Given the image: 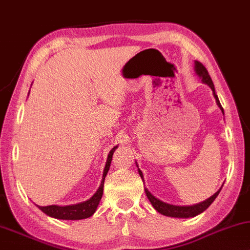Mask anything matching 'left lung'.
<instances>
[{"label":"left lung","instance_id":"8db88e82","mask_svg":"<svg viewBox=\"0 0 250 250\" xmlns=\"http://www.w3.org/2000/svg\"><path fill=\"white\" fill-rule=\"evenodd\" d=\"M195 72L197 75H199L201 78H202V82L203 83L208 84V86L211 87L212 92H213V95L215 98V101H217V104L219 106H220L221 111L223 112V109L220 104V101H219L218 99V95L215 94V89H214V85H213V82H212L210 75H208V70L202 62H195ZM138 172H139L140 177L143 178L144 181V175L141 173V170L138 168ZM222 188V186H221ZM221 188L219 189V191L215 193V194L212 195L211 197H208V200L204 201L202 203H199V204H195V206H191V207H177V206H170V204H167V203H164L162 201H159L158 199H156V197L151 194L150 192L148 191V189L145 188V191H146V194L148 200L150 201V203L152 204V207H154L156 210H157L159 213H162L164 215H167V217H174V218H189V217H195V215L200 214L201 212H203L204 210H207V208L211 206V203L213 202L215 200V197L219 195V193H220Z\"/></svg>","mask_w":250,"mask_h":250}]
</instances>
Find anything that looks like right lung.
<instances>
[{
  "mask_svg": "<svg viewBox=\"0 0 250 250\" xmlns=\"http://www.w3.org/2000/svg\"><path fill=\"white\" fill-rule=\"evenodd\" d=\"M118 147L115 146L112 148V150L110 151L109 156H107V161L104 167L103 177L101 185L94 195L91 199L85 201L83 203L74 204V206H66V207H58V206H48V207H39L38 208L42 210L43 213H46L49 217H53L56 219H62V220H81V219H86L91 217L94 213L96 208H98L100 201L102 199L103 194V186H104V180L107 172H109L111 162H112V156L115 149Z\"/></svg>",
  "mask_w": 250,
  "mask_h": 250,
  "instance_id": "add662e5",
  "label": "right lung"
}]
</instances>
